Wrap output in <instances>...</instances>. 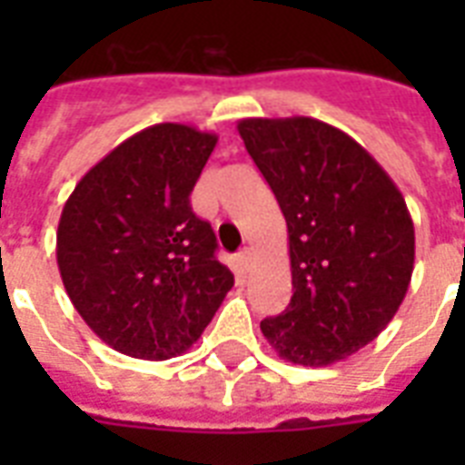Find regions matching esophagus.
I'll list each match as a JSON object with an SVG mask.
<instances>
[{
	"instance_id": "34e87169",
	"label": "esophagus",
	"mask_w": 465,
	"mask_h": 465,
	"mask_svg": "<svg viewBox=\"0 0 465 465\" xmlns=\"http://www.w3.org/2000/svg\"><path fill=\"white\" fill-rule=\"evenodd\" d=\"M236 268H239L241 272H246V270L251 268V251H248V248H243V251L236 255Z\"/></svg>"
}]
</instances>
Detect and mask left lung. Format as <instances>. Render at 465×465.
Wrapping results in <instances>:
<instances>
[{"instance_id": "8db88e82", "label": "left lung", "mask_w": 465, "mask_h": 465, "mask_svg": "<svg viewBox=\"0 0 465 465\" xmlns=\"http://www.w3.org/2000/svg\"><path fill=\"white\" fill-rule=\"evenodd\" d=\"M287 222L294 294L261 331L282 360L328 367L369 345L403 304L415 226L379 161L316 118L239 120Z\"/></svg>"}]
</instances>
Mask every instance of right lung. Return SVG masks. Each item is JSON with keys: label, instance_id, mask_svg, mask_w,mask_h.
Instances as JSON below:
<instances>
[{"label": "right lung", "instance_id": "right-lung-1", "mask_svg": "<svg viewBox=\"0 0 465 465\" xmlns=\"http://www.w3.org/2000/svg\"><path fill=\"white\" fill-rule=\"evenodd\" d=\"M217 134L161 123L76 183L57 226V268L84 323L113 350L168 360L195 342L233 287L190 193Z\"/></svg>", "mask_w": 465, "mask_h": 465}]
</instances>
